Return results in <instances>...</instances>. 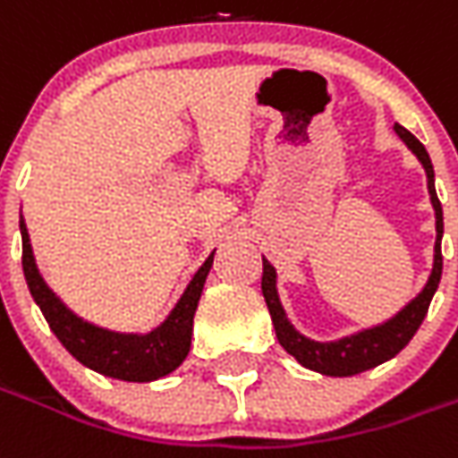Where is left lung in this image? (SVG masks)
Instances as JSON below:
<instances>
[{"instance_id": "obj_1", "label": "left lung", "mask_w": 458, "mask_h": 458, "mask_svg": "<svg viewBox=\"0 0 458 458\" xmlns=\"http://www.w3.org/2000/svg\"><path fill=\"white\" fill-rule=\"evenodd\" d=\"M394 131L399 139L407 143V148L419 158V163L427 171V188H429L431 206H434V216H437V242H434V267L424 290L419 293L409 305H404L394 318H389L377 327H367L362 332H354L350 337H340L335 342H315L300 335L293 322L284 315V307L277 295V273L270 262L262 258V295L270 310L273 318L275 335L277 342L283 344L287 354H293L297 362L312 369V372L327 374V377H352V374L367 372L377 364L386 362L396 357L404 350L409 340L417 335L421 319L427 318V310L437 287L441 280V235H444V213H441V203L437 198V188H434V165L427 148L419 143L417 136H411L404 126L394 123Z\"/></svg>"}]
</instances>
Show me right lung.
<instances>
[{
    "label": "right lung",
    "instance_id": "add662e5",
    "mask_svg": "<svg viewBox=\"0 0 458 458\" xmlns=\"http://www.w3.org/2000/svg\"><path fill=\"white\" fill-rule=\"evenodd\" d=\"M19 230H21V267H24L29 293L44 312L51 332L84 367L104 377L123 379V382H153L183 364L191 350V337H193V315H196L208 273L213 267L216 252H210L208 260L198 267V273L188 283L181 300L171 310V315L151 332L133 335V332L96 327L79 315H73L72 310L51 293V287L39 275L31 242H29L27 223L21 216H19Z\"/></svg>",
    "mask_w": 458,
    "mask_h": 458
}]
</instances>
